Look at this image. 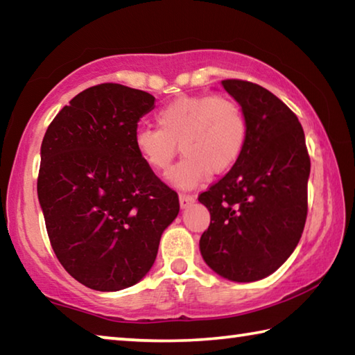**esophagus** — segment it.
<instances>
[{
    "label": "esophagus",
    "instance_id": "34e87169",
    "mask_svg": "<svg viewBox=\"0 0 355 355\" xmlns=\"http://www.w3.org/2000/svg\"><path fill=\"white\" fill-rule=\"evenodd\" d=\"M194 200H196V197L192 194H180V207L182 208L189 207L191 203H194Z\"/></svg>",
    "mask_w": 355,
    "mask_h": 355
}]
</instances>
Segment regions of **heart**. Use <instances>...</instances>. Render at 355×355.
Here are the masks:
<instances>
[{"label":"heart","mask_w":355,"mask_h":355,"mask_svg":"<svg viewBox=\"0 0 355 355\" xmlns=\"http://www.w3.org/2000/svg\"><path fill=\"white\" fill-rule=\"evenodd\" d=\"M158 128H141L135 148L142 163L167 173L180 152L184 158L172 171L180 188L199 184L207 173L230 169L248 137V119L241 105L224 95H182L156 112Z\"/></svg>","instance_id":"1"}]
</instances>
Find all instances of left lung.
Wrapping results in <instances>:
<instances>
[{
    "instance_id": "left-lung-1",
    "label": "left lung",
    "mask_w": 355,
    "mask_h": 355,
    "mask_svg": "<svg viewBox=\"0 0 355 355\" xmlns=\"http://www.w3.org/2000/svg\"><path fill=\"white\" fill-rule=\"evenodd\" d=\"M222 86L241 105L248 137L232 169L199 194L211 214L200 252L222 277L254 282L277 271L302 236L310 156L302 125L280 98L250 81Z\"/></svg>"
}]
</instances>
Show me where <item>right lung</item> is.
Masks as SVG:
<instances>
[{
  "instance_id": "right-lung-1",
  "label": "right lung",
  "mask_w": 355,
  "mask_h": 355,
  "mask_svg": "<svg viewBox=\"0 0 355 355\" xmlns=\"http://www.w3.org/2000/svg\"><path fill=\"white\" fill-rule=\"evenodd\" d=\"M155 97L122 84L83 91L56 114L40 148L37 194L51 248L65 271L97 291L139 282L155 263L178 194L135 148Z\"/></svg>"
}]
</instances>
